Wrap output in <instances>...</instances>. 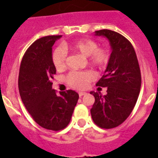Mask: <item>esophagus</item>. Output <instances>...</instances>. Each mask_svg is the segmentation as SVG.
Segmentation results:
<instances>
[{
  "label": "esophagus",
  "instance_id": "obj_1",
  "mask_svg": "<svg viewBox=\"0 0 158 158\" xmlns=\"http://www.w3.org/2000/svg\"><path fill=\"white\" fill-rule=\"evenodd\" d=\"M85 94H86V93H85V92H79V97L84 96V95H85Z\"/></svg>",
  "mask_w": 158,
  "mask_h": 158
}]
</instances>
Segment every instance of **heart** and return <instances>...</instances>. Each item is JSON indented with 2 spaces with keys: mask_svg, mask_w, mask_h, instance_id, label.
Returning <instances> with one entry per match:
<instances>
[{
  "mask_svg": "<svg viewBox=\"0 0 158 158\" xmlns=\"http://www.w3.org/2000/svg\"><path fill=\"white\" fill-rule=\"evenodd\" d=\"M64 48H69L73 52L88 57L90 64L97 68H103L109 62L110 52L107 48L98 47L96 41L85 38L64 46ZM52 62L57 70L64 69L66 64V52L62 48H57L52 53ZM95 78L94 74L90 70L85 71H71L66 77L67 83L69 86L76 89H86L89 84Z\"/></svg>",
  "mask_w": 158,
  "mask_h": 158,
  "instance_id": "obj_1",
  "label": "heart"
}]
</instances>
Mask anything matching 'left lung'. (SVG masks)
<instances>
[{
    "label": "left lung",
    "mask_w": 158,
    "mask_h": 158,
    "mask_svg": "<svg viewBox=\"0 0 158 158\" xmlns=\"http://www.w3.org/2000/svg\"><path fill=\"white\" fill-rule=\"evenodd\" d=\"M110 42L112 49L107 67L97 86L106 87V95L91 92L95 98L91 115L102 129L117 127L132 112L141 88V72L132 44L119 33L109 29L95 32Z\"/></svg>",
    "instance_id": "left-lung-1"
}]
</instances>
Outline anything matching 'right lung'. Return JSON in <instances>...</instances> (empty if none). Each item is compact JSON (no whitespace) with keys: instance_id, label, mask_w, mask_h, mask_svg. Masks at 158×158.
<instances>
[{"instance_id":"right-lung-1","label":"right lung","mask_w":158,"mask_h":158,"mask_svg":"<svg viewBox=\"0 0 158 158\" xmlns=\"http://www.w3.org/2000/svg\"><path fill=\"white\" fill-rule=\"evenodd\" d=\"M61 35L47 36L36 40L21 60L19 91L23 105L37 124L54 131L69 125L79 94L73 90L57 94L52 79L56 74L52 46Z\"/></svg>"}]
</instances>
